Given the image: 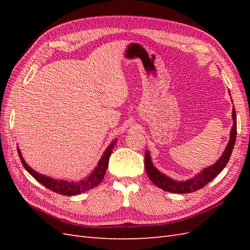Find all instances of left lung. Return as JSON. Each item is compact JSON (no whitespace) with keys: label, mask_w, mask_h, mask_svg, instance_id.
Segmentation results:
<instances>
[{"label":"left lung","mask_w":250,"mask_h":250,"mask_svg":"<svg viewBox=\"0 0 250 250\" xmlns=\"http://www.w3.org/2000/svg\"><path fill=\"white\" fill-rule=\"evenodd\" d=\"M232 121L233 124L230 130V137L229 142L226 146L223 154L219 158L216 164H214L210 167L204 168L201 172H199L197 175H195L193 178L188 179L186 181H176L173 180L170 177L166 176L165 174L158 171L151 162V157L148 151L145 152V170L147 172V175L149 179L152 183L157 186L158 188H163L164 191L171 192V193H191L199 190L206 185H208L209 181L213 180L219 173H220L224 168L226 164L229 163L230 154L232 152V149L236 143L237 138V117H236V110L234 107L232 108Z\"/></svg>","instance_id":"obj_1"}]
</instances>
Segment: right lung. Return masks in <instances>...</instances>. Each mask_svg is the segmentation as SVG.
Instances as JSON below:
<instances>
[{
  "instance_id": "obj_1",
  "label": "right lung",
  "mask_w": 250,
  "mask_h": 250,
  "mask_svg": "<svg viewBox=\"0 0 250 250\" xmlns=\"http://www.w3.org/2000/svg\"><path fill=\"white\" fill-rule=\"evenodd\" d=\"M117 141L118 140L112 141L110 145L106 148V150L104 151L102 157L100 158V161L98 163V166L95 168L93 173L90 174L89 176L83 178L81 180H72V181L58 180V179L42 175V174L34 171L31 167H29L24 158H22L21 150L19 148H18V153L25 169L31 174V175L39 181V183H41L42 186L48 188L49 190L55 193L65 195V196H73V195H78V194L92 190V188H94L101 183L102 179L104 178L105 172H106V169L108 167L109 157L111 155L112 149L115 148Z\"/></svg>"
}]
</instances>
